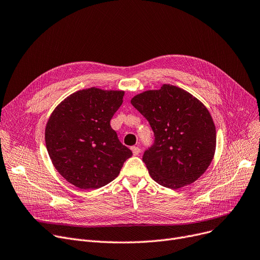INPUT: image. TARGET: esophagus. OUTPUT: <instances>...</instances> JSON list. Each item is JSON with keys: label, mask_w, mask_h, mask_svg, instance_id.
Here are the masks:
<instances>
[{"label": "esophagus", "mask_w": 260, "mask_h": 260, "mask_svg": "<svg viewBox=\"0 0 260 260\" xmlns=\"http://www.w3.org/2000/svg\"><path fill=\"white\" fill-rule=\"evenodd\" d=\"M131 149H132V152H133V154L135 156H138L140 154V152H141V149L138 146H132Z\"/></svg>", "instance_id": "esophagus-1"}]
</instances>
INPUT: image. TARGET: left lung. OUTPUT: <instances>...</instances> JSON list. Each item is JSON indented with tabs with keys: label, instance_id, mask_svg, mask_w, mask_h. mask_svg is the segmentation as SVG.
<instances>
[{
	"label": "left lung",
	"instance_id": "1",
	"mask_svg": "<svg viewBox=\"0 0 260 260\" xmlns=\"http://www.w3.org/2000/svg\"><path fill=\"white\" fill-rule=\"evenodd\" d=\"M131 103L155 134L154 145L143 155L152 178L173 189L195 182L216 151V127L206 105L171 84L136 94Z\"/></svg>",
	"mask_w": 260,
	"mask_h": 260
}]
</instances>
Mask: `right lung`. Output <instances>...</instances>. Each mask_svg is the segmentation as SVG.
<instances>
[{
    "mask_svg": "<svg viewBox=\"0 0 260 260\" xmlns=\"http://www.w3.org/2000/svg\"><path fill=\"white\" fill-rule=\"evenodd\" d=\"M124 90L90 87L60 102L49 116L45 143L53 167L81 188H98L119 175L133 153L111 126Z\"/></svg>",
    "mask_w": 260,
    "mask_h": 260,
    "instance_id": "1",
    "label": "right lung"
}]
</instances>
